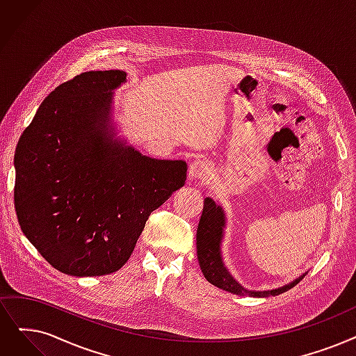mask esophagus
<instances>
[{"mask_svg": "<svg viewBox=\"0 0 356 356\" xmlns=\"http://www.w3.org/2000/svg\"><path fill=\"white\" fill-rule=\"evenodd\" d=\"M188 175L192 180H207L211 176V165L207 161H193L189 167Z\"/></svg>", "mask_w": 356, "mask_h": 356, "instance_id": "esophagus-1", "label": "esophagus"}]
</instances>
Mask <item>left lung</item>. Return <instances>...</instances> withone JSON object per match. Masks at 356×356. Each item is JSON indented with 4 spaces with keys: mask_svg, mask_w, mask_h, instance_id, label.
<instances>
[{
    "mask_svg": "<svg viewBox=\"0 0 356 356\" xmlns=\"http://www.w3.org/2000/svg\"><path fill=\"white\" fill-rule=\"evenodd\" d=\"M227 227V216L220 204H216L212 197H205L204 200V211L202 216L199 220L197 231H196V250H197V260L200 270H202L205 280L218 286L224 291L241 297H256V298H266L275 297L280 293L296 286L307 272L301 273L296 280L282 286H277L275 289L268 291H250L244 288L236 277L229 273L227 269L224 259H222V240Z\"/></svg>",
    "mask_w": 356,
    "mask_h": 356,
    "instance_id": "8db88e82",
    "label": "left lung"
}]
</instances>
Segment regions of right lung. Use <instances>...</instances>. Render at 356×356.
<instances>
[{
	"mask_svg": "<svg viewBox=\"0 0 356 356\" xmlns=\"http://www.w3.org/2000/svg\"><path fill=\"white\" fill-rule=\"evenodd\" d=\"M120 70L58 86L20 136L14 207L23 234L56 270L102 276L131 257L152 211L184 186L183 160L144 156L118 138Z\"/></svg>",
	"mask_w": 356,
	"mask_h": 356,
	"instance_id": "add662e5",
	"label": "right lung"
}]
</instances>
